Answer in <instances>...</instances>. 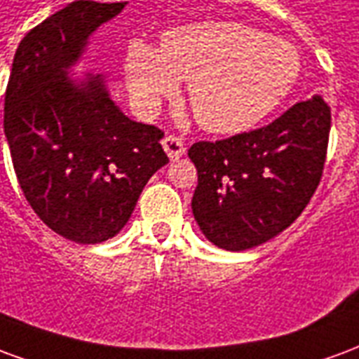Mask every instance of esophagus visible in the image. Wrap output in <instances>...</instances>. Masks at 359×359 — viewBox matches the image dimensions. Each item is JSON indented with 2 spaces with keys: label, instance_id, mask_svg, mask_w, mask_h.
<instances>
[{
  "label": "esophagus",
  "instance_id": "1",
  "mask_svg": "<svg viewBox=\"0 0 359 359\" xmlns=\"http://www.w3.org/2000/svg\"><path fill=\"white\" fill-rule=\"evenodd\" d=\"M163 149L167 151V156L171 157V159H179L180 156H184V151H187V146H184V140L177 136V134H167L163 138Z\"/></svg>",
  "mask_w": 359,
  "mask_h": 359
}]
</instances>
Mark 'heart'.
I'll return each mask as SVG.
<instances>
[{
  "instance_id": "1",
  "label": "heart",
  "mask_w": 359,
  "mask_h": 359,
  "mask_svg": "<svg viewBox=\"0 0 359 359\" xmlns=\"http://www.w3.org/2000/svg\"><path fill=\"white\" fill-rule=\"evenodd\" d=\"M125 71L136 105L146 113L188 81V102L211 133H242L283 102L300 74L290 43L238 22L208 20L172 28L159 51L144 42L126 50Z\"/></svg>"
}]
</instances>
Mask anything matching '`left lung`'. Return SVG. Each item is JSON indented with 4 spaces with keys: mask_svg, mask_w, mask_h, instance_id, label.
Instances as JSON below:
<instances>
[{
    "mask_svg": "<svg viewBox=\"0 0 359 359\" xmlns=\"http://www.w3.org/2000/svg\"><path fill=\"white\" fill-rule=\"evenodd\" d=\"M329 133L331 107L313 95L269 125L192 144V211L208 241L242 252L292 225L323 177Z\"/></svg>",
    "mask_w": 359,
    "mask_h": 359,
    "instance_id": "left-lung-1",
    "label": "left lung"
}]
</instances>
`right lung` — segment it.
Returning <instances> with one entry per match:
<instances>
[{
  "instance_id": "right-lung-1",
  "label": "right lung",
  "mask_w": 359,
  "mask_h": 359,
  "mask_svg": "<svg viewBox=\"0 0 359 359\" xmlns=\"http://www.w3.org/2000/svg\"><path fill=\"white\" fill-rule=\"evenodd\" d=\"M125 4L79 0L20 40L5 90L4 130L22 194L53 233L79 244L126 225L149 177L169 163L163 130L130 121L102 76H67L88 36Z\"/></svg>"
}]
</instances>
